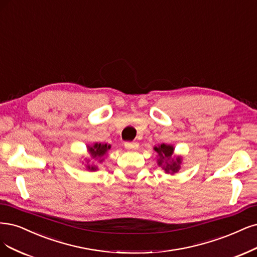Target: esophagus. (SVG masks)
I'll return each instance as SVG.
<instances>
[{
    "label": "esophagus",
    "mask_w": 257,
    "mask_h": 257,
    "mask_svg": "<svg viewBox=\"0 0 257 257\" xmlns=\"http://www.w3.org/2000/svg\"><path fill=\"white\" fill-rule=\"evenodd\" d=\"M124 148L127 149V150H136L138 148V144L137 143H132V141H125Z\"/></svg>",
    "instance_id": "esophagus-1"
}]
</instances>
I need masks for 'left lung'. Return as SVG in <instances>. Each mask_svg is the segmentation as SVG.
I'll return each mask as SVG.
<instances>
[{
    "mask_svg": "<svg viewBox=\"0 0 257 257\" xmlns=\"http://www.w3.org/2000/svg\"><path fill=\"white\" fill-rule=\"evenodd\" d=\"M154 150L159 155L158 165L163 166V169H165V171L167 173H169V172L174 173L176 171H179L180 165H181V158L178 157L175 161L172 159V162H170V159H171V156L173 154V147L172 146H167V145L163 144L159 147H155ZM164 160L166 162V163H163Z\"/></svg>",
    "mask_w": 257,
    "mask_h": 257,
    "instance_id": "8db88e82",
    "label": "left lung"
}]
</instances>
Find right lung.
<instances>
[{
  "label": "right lung",
  "instance_id": "obj_1",
  "mask_svg": "<svg viewBox=\"0 0 257 257\" xmlns=\"http://www.w3.org/2000/svg\"><path fill=\"white\" fill-rule=\"evenodd\" d=\"M110 149V146H107V145H102V144H94V146L90 147L89 149H88V151H89V153L91 154V156L93 158H99V157H102L106 152H107V150ZM103 159H100L99 162H102ZM88 170H91V171H94L96 170V167L95 166H88Z\"/></svg>",
  "mask_w": 257,
  "mask_h": 257
}]
</instances>
